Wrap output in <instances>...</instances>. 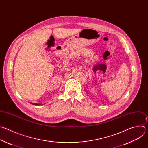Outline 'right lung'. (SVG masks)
I'll use <instances>...</instances> for the list:
<instances>
[{
    "label": "right lung",
    "instance_id": "right-lung-1",
    "mask_svg": "<svg viewBox=\"0 0 148 148\" xmlns=\"http://www.w3.org/2000/svg\"><path fill=\"white\" fill-rule=\"evenodd\" d=\"M32 104H33V105H40V104H38V103H32Z\"/></svg>",
    "mask_w": 148,
    "mask_h": 148
}]
</instances>
